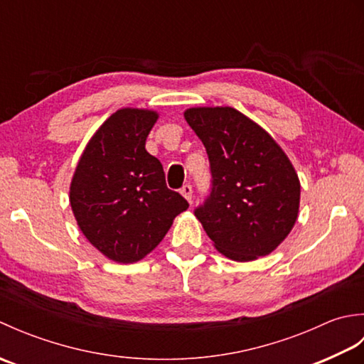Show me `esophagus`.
I'll list each match as a JSON object with an SVG mask.
<instances>
[{
    "instance_id": "obj_1",
    "label": "esophagus",
    "mask_w": 364,
    "mask_h": 364,
    "mask_svg": "<svg viewBox=\"0 0 364 364\" xmlns=\"http://www.w3.org/2000/svg\"><path fill=\"white\" fill-rule=\"evenodd\" d=\"M180 192H181V196L186 198L189 203L192 202V186H191V184H184Z\"/></svg>"
}]
</instances>
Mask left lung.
<instances>
[{"mask_svg": "<svg viewBox=\"0 0 364 364\" xmlns=\"http://www.w3.org/2000/svg\"><path fill=\"white\" fill-rule=\"evenodd\" d=\"M184 119L203 142L213 175L196 218L227 258L266 257L297 220L296 168L274 137L235 107H189Z\"/></svg>", "mask_w": 364, "mask_h": 364, "instance_id": "1", "label": "left lung"}]
</instances>
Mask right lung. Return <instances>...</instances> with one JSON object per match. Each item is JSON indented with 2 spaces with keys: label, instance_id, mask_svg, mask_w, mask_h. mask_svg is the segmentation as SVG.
<instances>
[{
  "label": "right lung",
  "instance_id": "1",
  "mask_svg": "<svg viewBox=\"0 0 364 364\" xmlns=\"http://www.w3.org/2000/svg\"><path fill=\"white\" fill-rule=\"evenodd\" d=\"M159 114L122 107L84 149L70 183L82 235L106 258L129 264L156 247L189 203L166 184L159 159L145 150Z\"/></svg>",
  "mask_w": 364,
  "mask_h": 364
}]
</instances>
